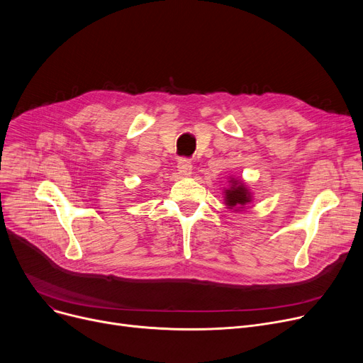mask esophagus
Masks as SVG:
<instances>
[{
    "label": "esophagus",
    "mask_w": 363,
    "mask_h": 363,
    "mask_svg": "<svg viewBox=\"0 0 363 363\" xmlns=\"http://www.w3.org/2000/svg\"><path fill=\"white\" fill-rule=\"evenodd\" d=\"M191 172H193L191 162L186 160V159H182V160L178 162V174H179V177L186 178V177L191 175Z\"/></svg>",
    "instance_id": "obj_1"
}]
</instances>
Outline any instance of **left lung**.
I'll use <instances>...</instances> for the list:
<instances>
[{
    "instance_id": "8db88e82",
    "label": "left lung",
    "mask_w": 363,
    "mask_h": 363,
    "mask_svg": "<svg viewBox=\"0 0 363 363\" xmlns=\"http://www.w3.org/2000/svg\"><path fill=\"white\" fill-rule=\"evenodd\" d=\"M222 196L226 208H230L233 212H242L247 206L253 203L250 188L245 185L242 179L234 177L228 178V186H223Z\"/></svg>"
}]
</instances>
